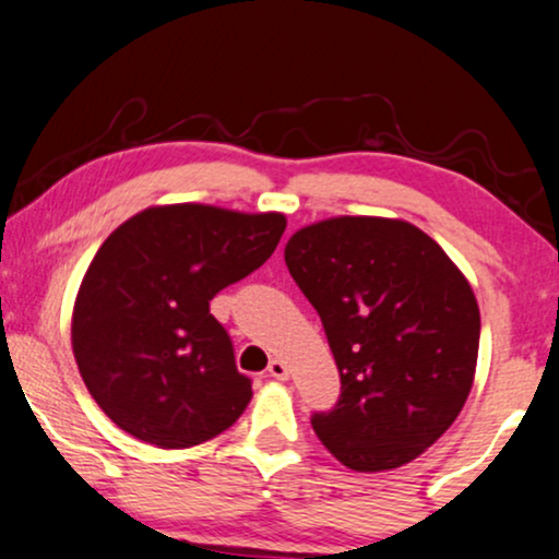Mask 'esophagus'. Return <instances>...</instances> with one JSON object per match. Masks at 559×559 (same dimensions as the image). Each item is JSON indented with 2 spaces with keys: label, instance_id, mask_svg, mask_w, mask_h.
<instances>
[{
  "label": "esophagus",
  "instance_id": "34e87169",
  "mask_svg": "<svg viewBox=\"0 0 559 559\" xmlns=\"http://www.w3.org/2000/svg\"><path fill=\"white\" fill-rule=\"evenodd\" d=\"M267 373H271L273 379H288V366L281 361V358H273L271 366H267Z\"/></svg>",
  "mask_w": 559,
  "mask_h": 559
}]
</instances>
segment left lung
Listing matches in <instances>:
<instances>
[{"instance_id":"8db88e82","label":"left lung","mask_w":559,"mask_h":559,"mask_svg":"<svg viewBox=\"0 0 559 559\" xmlns=\"http://www.w3.org/2000/svg\"><path fill=\"white\" fill-rule=\"evenodd\" d=\"M284 258L341 371V400L312 415L314 433L348 469L413 462L447 433L475 381L469 281L400 218H324L296 231Z\"/></svg>"}]
</instances>
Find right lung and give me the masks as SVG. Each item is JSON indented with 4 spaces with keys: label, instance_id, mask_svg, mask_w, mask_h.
<instances>
[{
    "label": "right lung",
    "instance_id": "obj_1",
    "mask_svg": "<svg viewBox=\"0 0 559 559\" xmlns=\"http://www.w3.org/2000/svg\"><path fill=\"white\" fill-rule=\"evenodd\" d=\"M284 214L154 206L105 239L72 317L76 366L103 413L139 441L188 449L245 413L252 381L209 301L258 271Z\"/></svg>",
    "mask_w": 559,
    "mask_h": 559
}]
</instances>
